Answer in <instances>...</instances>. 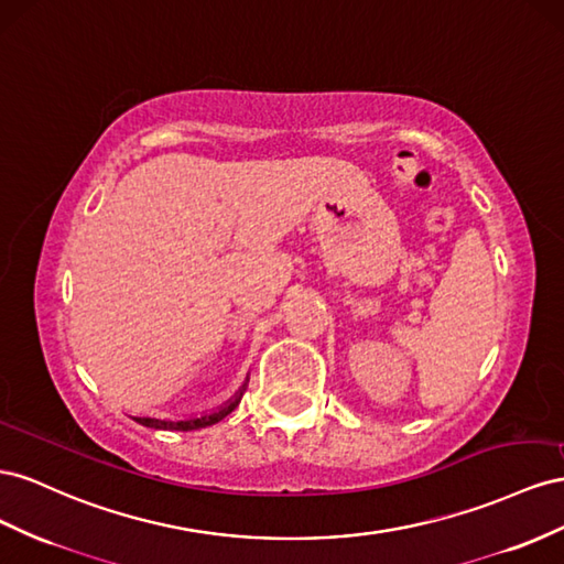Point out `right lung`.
Wrapping results in <instances>:
<instances>
[{
  "label": "right lung",
  "instance_id": "obj_1",
  "mask_svg": "<svg viewBox=\"0 0 564 564\" xmlns=\"http://www.w3.org/2000/svg\"><path fill=\"white\" fill-rule=\"evenodd\" d=\"M243 394L234 397L229 404H224L219 411H213V413H205V415H198V417H188V421H160V417H134L137 423L147 425V427H155V430H200V427H207V425H215L219 423L221 417H227L236 406L238 401Z\"/></svg>",
  "mask_w": 564,
  "mask_h": 564
}]
</instances>
